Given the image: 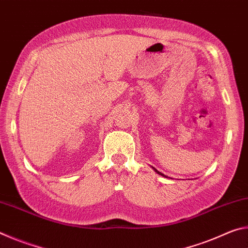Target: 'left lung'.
I'll use <instances>...</instances> for the list:
<instances>
[{"mask_svg": "<svg viewBox=\"0 0 248 248\" xmlns=\"http://www.w3.org/2000/svg\"><path fill=\"white\" fill-rule=\"evenodd\" d=\"M152 169H153V170H154L155 171H156V173H157L158 175H161V176H163V177H167V176H165L164 174H162V173H161V171H158L157 170H155V169H154V167H152Z\"/></svg>", "mask_w": 248, "mask_h": 248, "instance_id": "obj_1", "label": "left lung"}]
</instances>
